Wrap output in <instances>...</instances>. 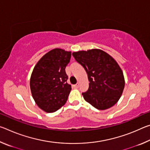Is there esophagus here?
Returning <instances> with one entry per match:
<instances>
[{"instance_id":"34e87169","label":"esophagus","mask_w":150,"mask_h":150,"mask_svg":"<svg viewBox=\"0 0 150 150\" xmlns=\"http://www.w3.org/2000/svg\"><path fill=\"white\" fill-rule=\"evenodd\" d=\"M79 83H77V84L75 85V88H78V87H79Z\"/></svg>"}]
</instances>
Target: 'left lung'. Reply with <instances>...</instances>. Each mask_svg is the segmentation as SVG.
I'll return each mask as SVG.
<instances>
[{
	"mask_svg": "<svg viewBox=\"0 0 150 150\" xmlns=\"http://www.w3.org/2000/svg\"><path fill=\"white\" fill-rule=\"evenodd\" d=\"M75 60L84 67L89 81L84 99L98 110H106L118 102L125 81L123 72L112 57L99 49L73 52Z\"/></svg>",
	"mask_w": 150,
	"mask_h": 150,
	"instance_id": "left-lung-1",
	"label": "left lung"
}]
</instances>
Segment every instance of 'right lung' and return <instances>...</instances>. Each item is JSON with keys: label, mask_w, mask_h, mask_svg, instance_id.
Returning a JSON list of instances; mask_svg holds the SVG:
<instances>
[{"label": "right lung", "mask_w": 150, "mask_h": 150, "mask_svg": "<svg viewBox=\"0 0 150 150\" xmlns=\"http://www.w3.org/2000/svg\"><path fill=\"white\" fill-rule=\"evenodd\" d=\"M71 52L55 48L40 59L30 77V89L36 105L46 112H54L65 105L71 86L67 83L65 67Z\"/></svg>", "instance_id": "obj_1"}]
</instances>
